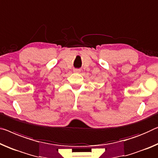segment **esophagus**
<instances>
[{"label": "esophagus", "mask_w": 158, "mask_h": 158, "mask_svg": "<svg viewBox=\"0 0 158 158\" xmlns=\"http://www.w3.org/2000/svg\"><path fill=\"white\" fill-rule=\"evenodd\" d=\"M74 72H76V73H79L80 72H81V70H80L79 69H74Z\"/></svg>", "instance_id": "esophagus-1"}]
</instances>
